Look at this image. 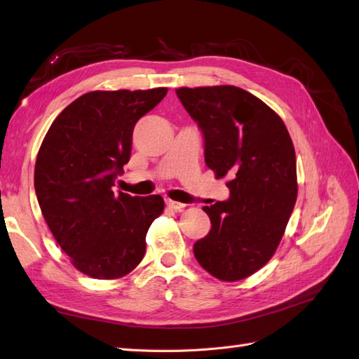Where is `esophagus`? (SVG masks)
<instances>
[{
    "instance_id": "1",
    "label": "esophagus",
    "mask_w": 359,
    "mask_h": 359,
    "mask_svg": "<svg viewBox=\"0 0 359 359\" xmlns=\"http://www.w3.org/2000/svg\"><path fill=\"white\" fill-rule=\"evenodd\" d=\"M166 205L172 210H175V211H182L184 207H186V203H181V202L172 201V199H166Z\"/></svg>"
}]
</instances>
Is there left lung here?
Masks as SVG:
<instances>
[{"mask_svg":"<svg viewBox=\"0 0 359 359\" xmlns=\"http://www.w3.org/2000/svg\"><path fill=\"white\" fill-rule=\"evenodd\" d=\"M177 95L203 134L207 166L229 178V199L203 207L211 229L193 252L215 278L245 279L273 257L294 208L292 137L267 104L240 87H180Z\"/></svg>","mask_w":359,"mask_h":359,"instance_id":"obj_1","label":"left lung"}]
</instances>
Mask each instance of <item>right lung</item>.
I'll return each mask as SVG.
<instances>
[{
  "label": "right lung",
  "mask_w": 359,
  "mask_h": 359,
  "mask_svg": "<svg viewBox=\"0 0 359 359\" xmlns=\"http://www.w3.org/2000/svg\"><path fill=\"white\" fill-rule=\"evenodd\" d=\"M166 93V87L84 93L57 116L37 152L39 207L57 243L87 276L122 278L144 257L147 232L164 201L114 195L111 187L130 161L135 122Z\"/></svg>",
  "instance_id": "1"
}]
</instances>
